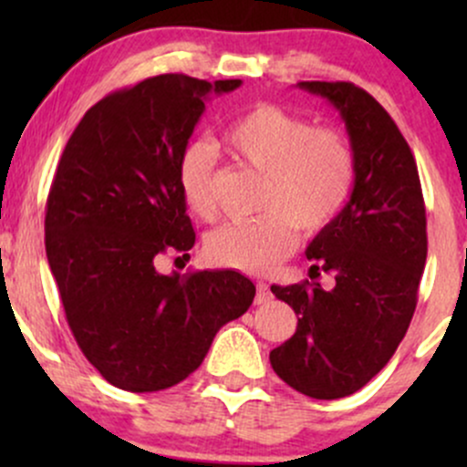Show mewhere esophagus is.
I'll list each match as a JSON object with an SVG mask.
<instances>
[{"label":"esophagus","instance_id":"1","mask_svg":"<svg viewBox=\"0 0 467 467\" xmlns=\"http://www.w3.org/2000/svg\"><path fill=\"white\" fill-rule=\"evenodd\" d=\"M272 298V292H270V285L267 283H256V303H267Z\"/></svg>","mask_w":467,"mask_h":467}]
</instances>
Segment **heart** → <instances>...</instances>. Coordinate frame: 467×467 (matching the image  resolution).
Returning a JSON list of instances; mask_svg holds the SVG:
<instances>
[{"label":"heart","mask_w":467,"mask_h":467,"mask_svg":"<svg viewBox=\"0 0 467 467\" xmlns=\"http://www.w3.org/2000/svg\"><path fill=\"white\" fill-rule=\"evenodd\" d=\"M233 155L264 173L259 208L264 215L217 228L206 239L213 264L265 275L292 254L296 226L305 234L320 233L340 215L356 186V151L336 130H316L307 118L276 105H256L223 131ZM217 153L195 140L182 149L178 184L192 215H215Z\"/></svg>","instance_id":"heart-1"}]
</instances>
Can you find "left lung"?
I'll return each mask as SVG.
<instances>
[{
    "label": "left lung",
    "mask_w": 467,
    "mask_h": 467,
    "mask_svg": "<svg viewBox=\"0 0 467 467\" xmlns=\"http://www.w3.org/2000/svg\"><path fill=\"white\" fill-rule=\"evenodd\" d=\"M298 88L340 111L358 173L347 206L305 250L309 278L329 272L334 287L272 285L298 325L270 362L298 393L337 400L382 371L406 336L426 265V206L409 142L371 94L342 80Z\"/></svg>",
    "instance_id": "obj_1"
}]
</instances>
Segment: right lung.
<instances>
[{"label": "right lung", "instance_id": "right-lung-1", "mask_svg": "<svg viewBox=\"0 0 467 467\" xmlns=\"http://www.w3.org/2000/svg\"><path fill=\"white\" fill-rule=\"evenodd\" d=\"M239 78L160 74L99 100L63 149L46 211V254L80 351L109 384L153 393L186 379L254 283L234 270L160 275L195 230L178 160L211 94Z\"/></svg>", "mask_w": 467, "mask_h": 467}]
</instances>
